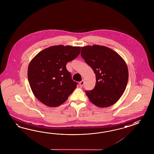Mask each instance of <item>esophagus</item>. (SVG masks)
Listing matches in <instances>:
<instances>
[{
  "instance_id": "1",
  "label": "esophagus",
  "mask_w": 154,
  "mask_h": 154,
  "mask_svg": "<svg viewBox=\"0 0 154 154\" xmlns=\"http://www.w3.org/2000/svg\"><path fill=\"white\" fill-rule=\"evenodd\" d=\"M79 85H80V86L82 87L83 86V85H84V81H81L79 83Z\"/></svg>"
}]
</instances>
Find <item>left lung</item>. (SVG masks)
Segmentation results:
<instances>
[{"label":"left lung","mask_w":154,"mask_h":154,"mask_svg":"<svg viewBox=\"0 0 154 154\" xmlns=\"http://www.w3.org/2000/svg\"><path fill=\"white\" fill-rule=\"evenodd\" d=\"M81 56L96 75L93 90L86 91L93 104L104 108L115 103L124 94L128 84V66L120 55L103 45L81 47Z\"/></svg>","instance_id":"obj_1"}]
</instances>
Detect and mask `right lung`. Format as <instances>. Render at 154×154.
Segmentation results:
<instances>
[{"label":"right lung","instance_id":"obj_1","mask_svg":"<svg viewBox=\"0 0 154 154\" xmlns=\"http://www.w3.org/2000/svg\"><path fill=\"white\" fill-rule=\"evenodd\" d=\"M80 47L54 45L42 50L30 61L28 79L35 97L51 107L59 106L67 100L77 87L66 64L80 53Z\"/></svg>","mask_w":154,"mask_h":154}]
</instances>
